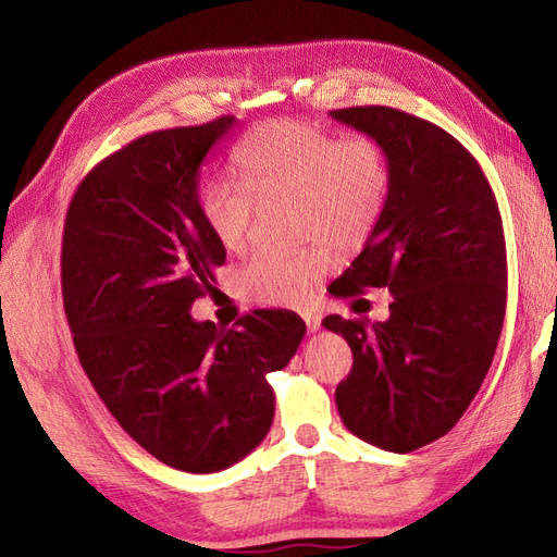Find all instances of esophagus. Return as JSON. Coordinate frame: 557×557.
I'll return each instance as SVG.
<instances>
[{
	"mask_svg": "<svg viewBox=\"0 0 557 557\" xmlns=\"http://www.w3.org/2000/svg\"><path fill=\"white\" fill-rule=\"evenodd\" d=\"M301 318H305L309 332H318L320 330V315L318 313H305Z\"/></svg>",
	"mask_w": 557,
	"mask_h": 557,
	"instance_id": "esophagus-1",
	"label": "esophagus"
}]
</instances>
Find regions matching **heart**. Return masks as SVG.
Wrapping results in <instances>:
<instances>
[{
  "mask_svg": "<svg viewBox=\"0 0 557 557\" xmlns=\"http://www.w3.org/2000/svg\"><path fill=\"white\" fill-rule=\"evenodd\" d=\"M234 172L251 197L230 183L201 193V218L223 250L248 246L258 207H295L301 242L356 248L376 230L391 193V164L369 137L332 134L309 121H272L252 129L232 156ZM325 250L258 256L237 276L242 297L258 305L301 307L327 274Z\"/></svg>",
  "mask_w": 557,
  "mask_h": 557,
  "instance_id": "obj_1",
  "label": "heart"
}]
</instances>
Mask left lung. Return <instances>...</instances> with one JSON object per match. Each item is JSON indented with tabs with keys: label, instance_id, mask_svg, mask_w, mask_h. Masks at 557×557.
<instances>
[{
	"label": "left lung",
	"instance_id": "8db88e82",
	"mask_svg": "<svg viewBox=\"0 0 557 557\" xmlns=\"http://www.w3.org/2000/svg\"><path fill=\"white\" fill-rule=\"evenodd\" d=\"M330 115L391 164L381 221L332 283L346 299L387 288L391 315L323 320L352 350L336 409L362 442L411 453L453 430L491 369L507 311L502 215L481 164L446 129L391 107Z\"/></svg>",
	"mask_w": 557,
	"mask_h": 557
}]
</instances>
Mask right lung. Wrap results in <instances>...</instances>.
<instances>
[{
    "label": "right lung",
    "instance_id": "add662e5",
    "mask_svg": "<svg viewBox=\"0 0 557 557\" xmlns=\"http://www.w3.org/2000/svg\"><path fill=\"white\" fill-rule=\"evenodd\" d=\"M221 115L144 134L81 181L62 234V301L99 399L153 458L190 474L239 462L272 428L278 372L307 332L258 309L197 323L193 301L225 262L199 209V166L234 127Z\"/></svg>",
    "mask_w": 557,
    "mask_h": 557
}]
</instances>
